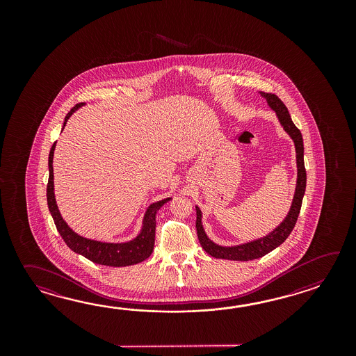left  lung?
<instances>
[{"mask_svg": "<svg viewBox=\"0 0 356 356\" xmlns=\"http://www.w3.org/2000/svg\"><path fill=\"white\" fill-rule=\"evenodd\" d=\"M261 95L266 98L268 106H271L276 112L282 127L288 132L296 144L298 181H296V195H294L293 204H291L288 216L281 222L280 227H276L273 233L266 235L258 241L245 243V244L236 245V247H221V245L211 242L207 238V235L204 234V227L201 224V218H202L201 210L196 207L197 236H198L200 244L202 245L204 252L209 253L212 257L232 259V261H250V259L264 257L265 254L270 253L271 250H275L276 247H279L280 244L286 241V238L296 227V220H298L299 212L302 209V197H304L305 186H307V172L304 167V145H302V134L294 124V122L291 121L288 108L281 102V99L277 95H275L273 92H264V91H261Z\"/></svg>", "mask_w": 356, "mask_h": 356, "instance_id": "obj_1", "label": "left lung"}]
</instances>
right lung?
I'll return each instance as SVG.
<instances>
[{
	"instance_id": "1",
	"label": "right lung",
	"mask_w": 356,
	"mask_h": 356,
	"mask_svg": "<svg viewBox=\"0 0 356 356\" xmlns=\"http://www.w3.org/2000/svg\"><path fill=\"white\" fill-rule=\"evenodd\" d=\"M81 106H83V103H79L68 112L67 115L65 117L63 127L66 126V122L71 117V114ZM54 147H56V143L52 145L51 152H49V158H48L49 178H48V184H47V204H48V209L54 218L56 227L62 236V239L70 247V250L90 259L91 262H94V264L112 266V267L136 265L138 262H143L144 259L149 257L152 253L154 243H155L156 212L159 211L160 207L168 202L170 198H165V200H161L155 204H150V207L145 213L144 227H143L141 233L131 242L103 243L83 238V236L76 234L75 232H72L67 227L65 220L62 219L58 207L56 204L54 192V165H52Z\"/></svg>"
}]
</instances>
